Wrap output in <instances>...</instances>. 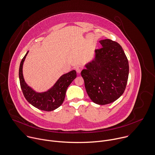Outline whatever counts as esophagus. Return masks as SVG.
<instances>
[{
  "instance_id": "34e87169",
  "label": "esophagus",
  "mask_w": 155,
  "mask_h": 155,
  "mask_svg": "<svg viewBox=\"0 0 155 155\" xmlns=\"http://www.w3.org/2000/svg\"><path fill=\"white\" fill-rule=\"evenodd\" d=\"M82 69H83V67H82V65H78V66H77L76 68V70L77 73H78V74H80L81 72V71L82 70Z\"/></svg>"
}]
</instances>
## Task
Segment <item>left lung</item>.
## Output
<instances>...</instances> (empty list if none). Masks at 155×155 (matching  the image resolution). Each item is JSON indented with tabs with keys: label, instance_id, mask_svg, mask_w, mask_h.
I'll return each mask as SVG.
<instances>
[{
	"label": "left lung",
	"instance_id": "1",
	"mask_svg": "<svg viewBox=\"0 0 155 155\" xmlns=\"http://www.w3.org/2000/svg\"><path fill=\"white\" fill-rule=\"evenodd\" d=\"M102 48L81 71L91 100L100 105L114 102L124 92L128 79L129 64L121 46L109 39L99 41Z\"/></svg>",
	"mask_w": 155,
	"mask_h": 155
}]
</instances>
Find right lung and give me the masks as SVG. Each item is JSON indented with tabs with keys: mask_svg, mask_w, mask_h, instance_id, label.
I'll return each instance as SVG.
<instances>
[{
	"mask_svg": "<svg viewBox=\"0 0 155 155\" xmlns=\"http://www.w3.org/2000/svg\"><path fill=\"white\" fill-rule=\"evenodd\" d=\"M28 52V51L22 59L19 70L20 85L24 96L30 104L40 110H54L62 104L67 88L76 78V71L72 70L61 75L54 85L47 91L37 92L27 85L23 76V64Z\"/></svg>",
	"mask_w": 155,
	"mask_h": 155,
	"instance_id": "add662e5",
	"label": "right lung"
}]
</instances>
